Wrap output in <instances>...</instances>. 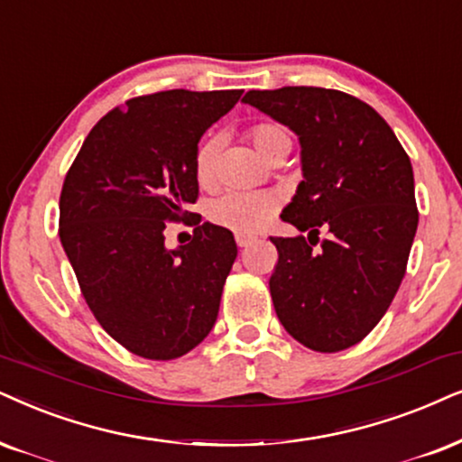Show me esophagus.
<instances>
[{
	"instance_id": "esophagus-1",
	"label": "esophagus",
	"mask_w": 462,
	"mask_h": 462,
	"mask_svg": "<svg viewBox=\"0 0 462 462\" xmlns=\"http://www.w3.org/2000/svg\"><path fill=\"white\" fill-rule=\"evenodd\" d=\"M255 243V236H249V235H236V245L241 249H245V247H249V245H254Z\"/></svg>"
}]
</instances>
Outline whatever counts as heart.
Masks as SVG:
<instances>
[{
    "label": "heart",
    "instance_id": "obj_1",
    "mask_svg": "<svg viewBox=\"0 0 462 462\" xmlns=\"http://www.w3.org/2000/svg\"><path fill=\"white\" fill-rule=\"evenodd\" d=\"M249 140L258 153L268 160L282 149H290V134L282 125L260 124L249 130ZM217 151L219 144L215 138H207L198 144L194 155V174L198 183L211 185L217 172ZM279 208L277 196L266 191H227L215 198L208 207V219L215 226L236 232V235H255L274 217Z\"/></svg>",
    "mask_w": 462,
    "mask_h": 462
}]
</instances>
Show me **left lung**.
<instances>
[{
	"mask_svg": "<svg viewBox=\"0 0 462 462\" xmlns=\"http://www.w3.org/2000/svg\"><path fill=\"white\" fill-rule=\"evenodd\" d=\"M243 102L300 143L302 180L282 219L307 236L271 238L279 322L315 352L352 347L375 328L405 277L418 230L410 157L377 110L343 91L254 89Z\"/></svg>",
	"mask_w": 462,
	"mask_h": 462,
	"instance_id": "left-lung-1",
	"label": "left lung"
}]
</instances>
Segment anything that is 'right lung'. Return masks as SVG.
<instances>
[{"instance_id":"1","label":"right lung","mask_w":462,"mask_h":462,"mask_svg":"<svg viewBox=\"0 0 462 462\" xmlns=\"http://www.w3.org/2000/svg\"><path fill=\"white\" fill-rule=\"evenodd\" d=\"M241 89H171L110 110L85 138L60 198V238L87 305L132 354L172 360L211 332L236 260L230 230L194 221L166 247V221L196 202L202 134ZM191 215V213H189Z\"/></svg>"}]
</instances>
